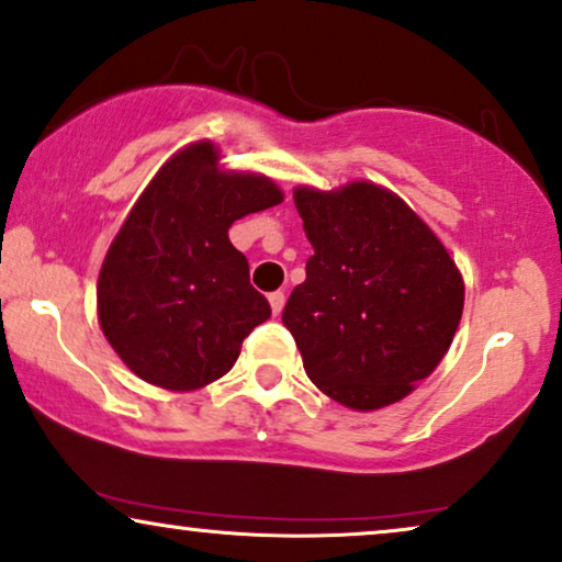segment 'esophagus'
<instances>
[{"instance_id": "1", "label": "esophagus", "mask_w": 562, "mask_h": 562, "mask_svg": "<svg viewBox=\"0 0 562 562\" xmlns=\"http://www.w3.org/2000/svg\"><path fill=\"white\" fill-rule=\"evenodd\" d=\"M268 302H271L273 315H281L283 304H286V294H283V291H273V294H268Z\"/></svg>"}]
</instances>
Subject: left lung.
I'll return each mask as SVG.
<instances>
[{
    "label": "left lung",
    "instance_id": "obj_1",
    "mask_svg": "<svg viewBox=\"0 0 562 562\" xmlns=\"http://www.w3.org/2000/svg\"><path fill=\"white\" fill-rule=\"evenodd\" d=\"M294 203L315 255L281 319L304 371L353 411L397 403L454 338L464 304L454 260L384 188H296Z\"/></svg>",
    "mask_w": 562,
    "mask_h": 562
}]
</instances>
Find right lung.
<instances>
[{"instance_id": "add662e5", "label": "right lung", "mask_w": 562, "mask_h": 562, "mask_svg": "<svg viewBox=\"0 0 562 562\" xmlns=\"http://www.w3.org/2000/svg\"><path fill=\"white\" fill-rule=\"evenodd\" d=\"M214 144L178 151L131 209L98 281V315L126 367L188 392L227 374L271 304L229 227L281 203L268 178L222 172Z\"/></svg>"}]
</instances>
